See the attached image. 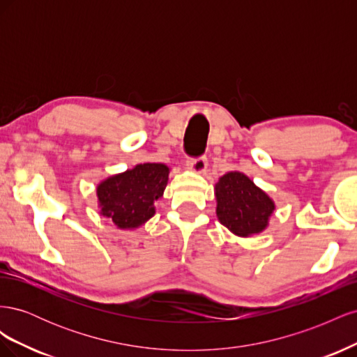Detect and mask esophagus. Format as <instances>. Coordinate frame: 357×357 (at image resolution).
Listing matches in <instances>:
<instances>
[{
  "label": "esophagus",
  "instance_id": "34e87169",
  "mask_svg": "<svg viewBox=\"0 0 357 357\" xmlns=\"http://www.w3.org/2000/svg\"><path fill=\"white\" fill-rule=\"evenodd\" d=\"M188 167L192 172H197V174H204L205 169H207V158H197V159H189Z\"/></svg>",
  "mask_w": 357,
  "mask_h": 357
}]
</instances>
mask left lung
Segmentation results:
<instances>
[{"label":"left lung","instance_id":"left-lung-1","mask_svg":"<svg viewBox=\"0 0 357 357\" xmlns=\"http://www.w3.org/2000/svg\"><path fill=\"white\" fill-rule=\"evenodd\" d=\"M215 215L234 235L264 232L275 211V202L241 171H229L214 186Z\"/></svg>","mask_w":357,"mask_h":357}]
</instances>
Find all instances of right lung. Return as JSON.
Segmentation results:
<instances>
[{"mask_svg": "<svg viewBox=\"0 0 357 357\" xmlns=\"http://www.w3.org/2000/svg\"><path fill=\"white\" fill-rule=\"evenodd\" d=\"M169 171L165 164L146 162L101 180L96 186L100 214L117 229H138L155 215V202L164 197Z\"/></svg>", "mask_w": 357, "mask_h": 357, "instance_id": "1", "label": "right lung"}]
</instances>
